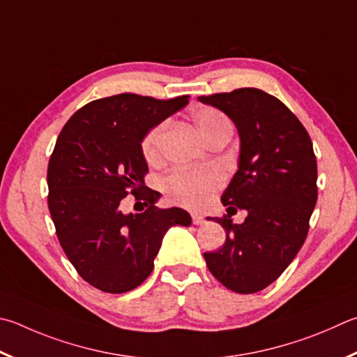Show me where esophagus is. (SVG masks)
<instances>
[{"label":"esophagus","instance_id":"1","mask_svg":"<svg viewBox=\"0 0 357 357\" xmlns=\"http://www.w3.org/2000/svg\"><path fill=\"white\" fill-rule=\"evenodd\" d=\"M192 222H193V225H203L204 217L199 215V213H192Z\"/></svg>","mask_w":357,"mask_h":357}]
</instances>
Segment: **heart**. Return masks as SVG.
I'll return each mask as SVG.
<instances>
[{"instance_id":"obj_1","label":"heart","mask_w":357,"mask_h":357,"mask_svg":"<svg viewBox=\"0 0 357 357\" xmlns=\"http://www.w3.org/2000/svg\"><path fill=\"white\" fill-rule=\"evenodd\" d=\"M193 123L206 142L215 137L225 129H231L225 116L209 107L193 112ZM167 134V123H159L142 140V153L148 162H158L162 158V148ZM223 185V174L218 168H199V170H174L162 179V190L174 204L201 209L209 204L212 197Z\"/></svg>"}]
</instances>
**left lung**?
Here are the masks:
<instances>
[{"label":"left lung","mask_w":357,"mask_h":357,"mask_svg":"<svg viewBox=\"0 0 357 357\" xmlns=\"http://www.w3.org/2000/svg\"><path fill=\"white\" fill-rule=\"evenodd\" d=\"M234 123L241 139L237 172L222 195L228 215L218 251L204 252L207 268L236 294L275 282L306 241L317 203V159L301 121L273 95L255 87L199 96ZM245 222L231 223L236 207Z\"/></svg>","instance_id":"8db88e82"}]
</instances>
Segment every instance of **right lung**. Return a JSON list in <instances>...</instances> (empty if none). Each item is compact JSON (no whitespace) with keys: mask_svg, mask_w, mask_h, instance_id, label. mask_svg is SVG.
<instances>
[{"mask_svg":"<svg viewBox=\"0 0 357 357\" xmlns=\"http://www.w3.org/2000/svg\"><path fill=\"white\" fill-rule=\"evenodd\" d=\"M189 105V96L156 100L120 93L95 100L66 123L48 164V209L68 261L90 286L125 294L154 267L162 238L174 225L190 226L189 212L160 209L148 189L142 140L159 123ZM131 191L145 200L142 214H123Z\"/></svg>","mask_w":357,"mask_h":357,"instance_id":"add662e5","label":"right lung"}]
</instances>
